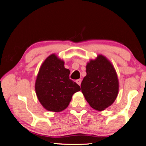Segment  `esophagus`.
Instances as JSON below:
<instances>
[{
	"label": "esophagus",
	"mask_w": 146,
	"mask_h": 146,
	"mask_svg": "<svg viewBox=\"0 0 146 146\" xmlns=\"http://www.w3.org/2000/svg\"><path fill=\"white\" fill-rule=\"evenodd\" d=\"M81 81H82V80H81V79H78V80H76V82L79 85V86H80V85H81Z\"/></svg>",
	"instance_id": "1"
}]
</instances>
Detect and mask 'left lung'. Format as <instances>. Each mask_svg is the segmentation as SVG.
I'll list each match as a JSON object with an SVG mask.
<instances>
[{
	"mask_svg": "<svg viewBox=\"0 0 146 146\" xmlns=\"http://www.w3.org/2000/svg\"><path fill=\"white\" fill-rule=\"evenodd\" d=\"M81 87L85 99L92 108L103 111L111 106L118 94L119 82L109 60L102 54L90 60Z\"/></svg>",
	"mask_w": 146,
	"mask_h": 146,
	"instance_id": "1",
	"label": "left lung"
}]
</instances>
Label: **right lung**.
<instances>
[{"label":"right lung","instance_id":"obj_1","mask_svg":"<svg viewBox=\"0 0 146 146\" xmlns=\"http://www.w3.org/2000/svg\"><path fill=\"white\" fill-rule=\"evenodd\" d=\"M70 70L64 62L54 54L46 58L40 67L35 89L38 100L49 111L61 112L68 107L76 92L81 90L76 82L69 79Z\"/></svg>","mask_w":146,"mask_h":146}]
</instances>
